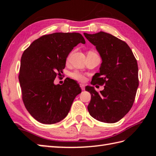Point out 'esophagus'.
<instances>
[{
    "label": "esophagus",
    "mask_w": 156,
    "mask_h": 156,
    "mask_svg": "<svg viewBox=\"0 0 156 156\" xmlns=\"http://www.w3.org/2000/svg\"><path fill=\"white\" fill-rule=\"evenodd\" d=\"M80 87L82 89V90H84L85 89V86H84V84H80Z\"/></svg>",
    "instance_id": "34e87169"
}]
</instances>
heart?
I'll use <instances>...</instances> for the list:
<instances>
[{
  "label": "heart",
  "instance_id": "heart-1",
  "mask_svg": "<svg viewBox=\"0 0 156 156\" xmlns=\"http://www.w3.org/2000/svg\"><path fill=\"white\" fill-rule=\"evenodd\" d=\"M71 56V54L69 55V56L67 58V60L69 59ZM70 76L71 78H73V80H76L78 82H81V83H83V82H85L87 80L86 76L84 74H83L81 72H78V71H74L70 73Z\"/></svg>",
  "mask_w": 156,
  "mask_h": 156
}]
</instances>
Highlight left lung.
<instances>
[{
	"instance_id": "8db88e82",
	"label": "left lung",
	"mask_w": 156,
	"mask_h": 156,
	"mask_svg": "<svg viewBox=\"0 0 156 156\" xmlns=\"http://www.w3.org/2000/svg\"><path fill=\"white\" fill-rule=\"evenodd\" d=\"M84 35L96 46L102 60L91 84L105 85L99 93L94 87H85L91 96L89 113L100 122H116L129 112L135 100L139 85L137 60L128 44L112 34L100 31Z\"/></svg>"
}]
</instances>
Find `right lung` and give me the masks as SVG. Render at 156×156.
Returning a JSON list of instances; mask_svg holds the SVG:
<instances>
[{
	"instance_id": "obj_1",
	"label": "right lung",
	"mask_w": 156,
	"mask_h": 156,
	"mask_svg": "<svg viewBox=\"0 0 156 156\" xmlns=\"http://www.w3.org/2000/svg\"><path fill=\"white\" fill-rule=\"evenodd\" d=\"M79 43H85L80 34L54 33L36 39L23 52L18 76L22 99L38 122L51 125L64 119L81 93L72 79L67 78L62 85L54 83L62 73L69 54Z\"/></svg>"
}]
</instances>
